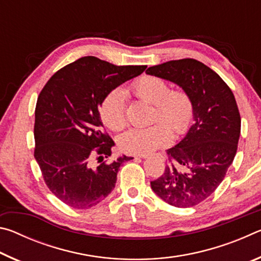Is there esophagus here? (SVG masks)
Listing matches in <instances>:
<instances>
[{
    "mask_svg": "<svg viewBox=\"0 0 261 261\" xmlns=\"http://www.w3.org/2000/svg\"><path fill=\"white\" fill-rule=\"evenodd\" d=\"M138 158H143V159H146V158H148V155H147V154H144V155H138Z\"/></svg>",
    "mask_w": 261,
    "mask_h": 261,
    "instance_id": "1",
    "label": "esophagus"
}]
</instances>
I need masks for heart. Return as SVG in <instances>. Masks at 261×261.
<instances>
[{"mask_svg": "<svg viewBox=\"0 0 261 261\" xmlns=\"http://www.w3.org/2000/svg\"><path fill=\"white\" fill-rule=\"evenodd\" d=\"M139 99L154 105L153 121L161 123L147 127H131L118 137V146L124 153L144 155L166 146L171 140L170 127L175 135H182L191 125L194 105L187 91L170 90L166 79L143 76L131 84ZM100 117L112 130H121L126 123L125 93L121 88L108 92L100 105Z\"/></svg>", "mask_w": 261, "mask_h": 261, "instance_id": "b5f03b06", "label": "heart"}]
</instances>
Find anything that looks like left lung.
<instances>
[{"label": "left lung", "mask_w": 261, "mask_h": 261, "mask_svg": "<svg viewBox=\"0 0 261 261\" xmlns=\"http://www.w3.org/2000/svg\"><path fill=\"white\" fill-rule=\"evenodd\" d=\"M146 73L177 84L194 105V123L176 146L167 149L165 173L151 188L171 206H196L215 191L236 155L241 115L235 96L218 73L193 59L154 65Z\"/></svg>", "instance_id": "obj_1"}]
</instances>
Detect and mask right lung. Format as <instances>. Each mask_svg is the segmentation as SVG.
Listing matches in <instances>:
<instances>
[{"instance_id": "obj_1", "label": "right lung", "mask_w": 261, "mask_h": 261, "mask_svg": "<svg viewBox=\"0 0 261 261\" xmlns=\"http://www.w3.org/2000/svg\"><path fill=\"white\" fill-rule=\"evenodd\" d=\"M147 65H114L85 56L53 74L38 96L34 158L51 193L86 210L113 191L124 161H109L114 141L103 131L99 107L108 92L139 76Z\"/></svg>"}]
</instances>
